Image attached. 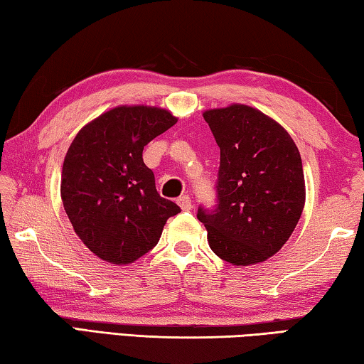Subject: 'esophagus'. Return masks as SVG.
<instances>
[{"mask_svg":"<svg viewBox=\"0 0 364 364\" xmlns=\"http://www.w3.org/2000/svg\"><path fill=\"white\" fill-rule=\"evenodd\" d=\"M177 203H178V206H181L182 211H190V209H192V198H190L188 195L178 196Z\"/></svg>","mask_w":364,"mask_h":364,"instance_id":"obj_1","label":"esophagus"}]
</instances>
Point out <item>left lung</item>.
<instances>
[{
  "label": "left lung",
  "mask_w": 364,
  "mask_h": 364,
  "mask_svg": "<svg viewBox=\"0 0 364 364\" xmlns=\"http://www.w3.org/2000/svg\"><path fill=\"white\" fill-rule=\"evenodd\" d=\"M220 149L218 205L198 208L215 256L237 267L264 262L294 232L305 205L302 159L282 124L233 104L203 113Z\"/></svg>",
  "instance_id": "1"
}]
</instances>
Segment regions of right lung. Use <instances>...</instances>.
I'll return each mask as SVG.
<instances>
[{
  "instance_id": "add662e5",
  "label": "right lung",
  "mask_w": 364,
  "mask_h": 364,
  "mask_svg": "<svg viewBox=\"0 0 364 364\" xmlns=\"http://www.w3.org/2000/svg\"><path fill=\"white\" fill-rule=\"evenodd\" d=\"M177 123L158 107L121 105L76 134L63 159L60 195L75 233L105 262L127 265L153 250L174 201L159 196L144 146Z\"/></svg>"
}]
</instances>
